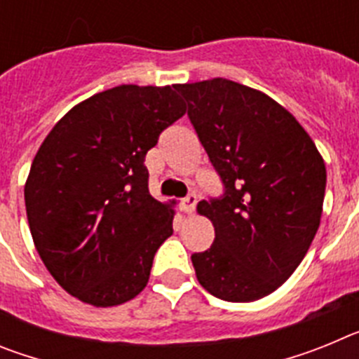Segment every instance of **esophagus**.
<instances>
[{
  "mask_svg": "<svg viewBox=\"0 0 359 359\" xmlns=\"http://www.w3.org/2000/svg\"><path fill=\"white\" fill-rule=\"evenodd\" d=\"M196 203H198V198H196V194H189L182 201V210L185 212V214H192V212L196 210Z\"/></svg>",
  "mask_w": 359,
  "mask_h": 359,
  "instance_id": "34e87169",
  "label": "esophagus"
}]
</instances>
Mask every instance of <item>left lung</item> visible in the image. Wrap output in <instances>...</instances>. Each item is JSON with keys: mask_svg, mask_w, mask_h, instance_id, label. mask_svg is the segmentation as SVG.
<instances>
[{"mask_svg": "<svg viewBox=\"0 0 359 359\" xmlns=\"http://www.w3.org/2000/svg\"><path fill=\"white\" fill-rule=\"evenodd\" d=\"M190 123L223 183L199 201L215 239L192 255L199 284L226 302H253L291 277L315 239L325 163L290 111L228 79L177 84Z\"/></svg>", "mask_w": 359, "mask_h": 359, "instance_id": "left-lung-1", "label": "left lung"}]
</instances>
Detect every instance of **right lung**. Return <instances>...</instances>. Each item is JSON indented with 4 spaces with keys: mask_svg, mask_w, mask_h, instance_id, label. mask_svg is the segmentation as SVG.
I'll list each match as a JSON object with an SVG mask.
<instances>
[{
    "mask_svg": "<svg viewBox=\"0 0 359 359\" xmlns=\"http://www.w3.org/2000/svg\"><path fill=\"white\" fill-rule=\"evenodd\" d=\"M183 115L170 86L122 84L69 109L37 151L25 185L32 239L82 302L118 306L147 286L174 214L149 194L145 154Z\"/></svg>",
    "mask_w": 359,
    "mask_h": 359,
    "instance_id": "obj_1",
    "label": "right lung"
}]
</instances>
